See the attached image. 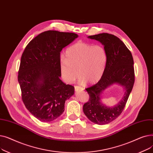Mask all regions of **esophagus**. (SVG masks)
I'll list each match as a JSON object with an SVG mask.
<instances>
[{
    "mask_svg": "<svg viewBox=\"0 0 153 153\" xmlns=\"http://www.w3.org/2000/svg\"><path fill=\"white\" fill-rule=\"evenodd\" d=\"M74 89H75V91L76 92H79V91H82L84 90V88L80 87L79 85H76L74 86Z\"/></svg>",
    "mask_w": 153,
    "mask_h": 153,
    "instance_id": "obj_1",
    "label": "esophagus"
}]
</instances>
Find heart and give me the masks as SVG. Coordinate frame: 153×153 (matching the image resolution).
<instances>
[{
    "label": "heart",
    "instance_id": "1",
    "mask_svg": "<svg viewBox=\"0 0 153 153\" xmlns=\"http://www.w3.org/2000/svg\"><path fill=\"white\" fill-rule=\"evenodd\" d=\"M107 61V52L103 45L79 42L68 48L66 57H61V75L64 81L71 84L79 73L81 84H95L102 78Z\"/></svg>",
    "mask_w": 153,
    "mask_h": 153
}]
</instances>
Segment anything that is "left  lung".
<instances>
[{
  "label": "left lung",
  "mask_w": 153,
  "mask_h": 153,
  "mask_svg": "<svg viewBox=\"0 0 153 153\" xmlns=\"http://www.w3.org/2000/svg\"><path fill=\"white\" fill-rule=\"evenodd\" d=\"M89 38L102 43L107 50L108 61L105 71L100 81L85 90L89 95V101L83 105L85 115L98 125H106L118 118L125 107L134 82V61L130 51L117 36L103 33L91 35ZM123 86L126 92L120 102L113 108L100 102L101 94L111 84Z\"/></svg>",
  "instance_id": "8db88e82"
}]
</instances>
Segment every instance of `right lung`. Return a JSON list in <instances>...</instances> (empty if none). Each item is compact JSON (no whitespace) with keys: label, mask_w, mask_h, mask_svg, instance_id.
Masks as SVG:
<instances>
[{"label":"right lung","mask_w":153,"mask_h":153,"mask_svg":"<svg viewBox=\"0 0 153 153\" xmlns=\"http://www.w3.org/2000/svg\"><path fill=\"white\" fill-rule=\"evenodd\" d=\"M78 37L74 33L48 30L34 38L22 55L18 81L22 100L27 110L41 122H51L64 110V103L74 87L59 79L62 48Z\"/></svg>","instance_id":"obj_1"}]
</instances>
